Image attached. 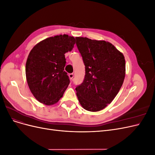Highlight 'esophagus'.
I'll list each match as a JSON object with an SVG mask.
<instances>
[{"mask_svg": "<svg viewBox=\"0 0 155 155\" xmlns=\"http://www.w3.org/2000/svg\"><path fill=\"white\" fill-rule=\"evenodd\" d=\"M68 76H69V78H70V80H72V79H73V78H74V74H72V73H71V74H69Z\"/></svg>", "mask_w": 155, "mask_h": 155, "instance_id": "34e87169", "label": "esophagus"}]
</instances>
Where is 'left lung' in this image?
<instances>
[{
  "label": "left lung",
  "instance_id": "left-lung-1",
  "mask_svg": "<svg viewBox=\"0 0 155 155\" xmlns=\"http://www.w3.org/2000/svg\"><path fill=\"white\" fill-rule=\"evenodd\" d=\"M76 39L85 66L84 80L76 88L78 100L85 110L100 111L110 104L123 85L125 58L109 42L79 37Z\"/></svg>",
  "mask_w": 155,
  "mask_h": 155
}]
</instances>
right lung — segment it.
I'll list each match as a JSON object with an SVG mask.
<instances>
[{
    "mask_svg": "<svg viewBox=\"0 0 155 155\" xmlns=\"http://www.w3.org/2000/svg\"><path fill=\"white\" fill-rule=\"evenodd\" d=\"M74 37L59 35L50 37L31 49L26 63V76L32 94L46 105L58 102L70 83L64 54L71 51Z\"/></svg>",
    "mask_w": 155,
    "mask_h": 155,
    "instance_id": "obj_1",
    "label": "right lung"
}]
</instances>
